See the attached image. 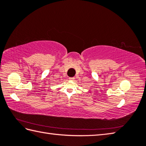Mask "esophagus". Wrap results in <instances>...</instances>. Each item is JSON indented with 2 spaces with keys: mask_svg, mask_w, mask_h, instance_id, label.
<instances>
[{
  "mask_svg": "<svg viewBox=\"0 0 146 146\" xmlns=\"http://www.w3.org/2000/svg\"><path fill=\"white\" fill-rule=\"evenodd\" d=\"M69 79L70 80H75V78H74V77H72V78H70Z\"/></svg>",
  "mask_w": 146,
  "mask_h": 146,
  "instance_id": "esophagus-1",
  "label": "esophagus"
}]
</instances>
